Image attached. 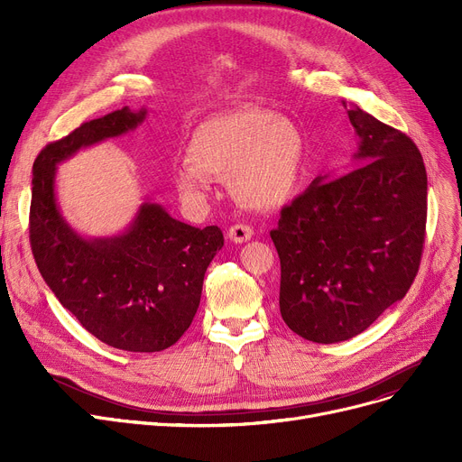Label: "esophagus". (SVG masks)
<instances>
[{
  "label": "esophagus",
  "mask_w": 462,
  "mask_h": 462,
  "mask_svg": "<svg viewBox=\"0 0 462 462\" xmlns=\"http://www.w3.org/2000/svg\"><path fill=\"white\" fill-rule=\"evenodd\" d=\"M254 230L249 225H234L228 230V237L234 241V244H245L253 237Z\"/></svg>",
  "instance_id": "obj_1"
}]
</instances>
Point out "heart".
Listing matches in <instances>:
<instances>
[{
  "label": "heart",
  "instance_id": "heart-1",
  "mask_svg": "<svg viewBox=\"0 0 462 462\" xmlns=\"http://www.w3.org/2000/svg\"><path fill=\"white\" fill-rule=\"evenodd\" d=\"M303 162L305 138L294 121L245 105L211 116L192 131L174 180L185 199L202 202L211 189L209 175L228 178L241 206L273 209L292 199Z\"/></svg>",
  "mask_w": 462,
  "mask_h": 462
}]
</instances>
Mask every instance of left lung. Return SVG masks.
Listing matches in <instances>:
<instances>
[{
  "instance_id": "8db88e82",
  "label": "left lung",
  "mask_w": 462,
  "mask_h": 462,
  "mask_svg": "<svg viewBox=\"0 0 462 462\" xmlns=\"http://www.w3.org/2000/svg\"><path fill=\"white\" fill-rule=\"evenodd\" d=\"M348 117L356 168L335 180L319 176L282 208L270 234L281 258V317L322 345L348 341L402 300L425 244L427 172L418 145L357 106Z\"/></svg>"
}]
</instances>
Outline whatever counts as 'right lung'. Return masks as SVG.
<instances>
[{
    "mask_svg": "<svg viewBox=\"0 0 462 462\" xmlns=\"http://www.w3.org/2000/svg\"><path fill=\"white\" fill-rule=\"evenodd\" d=\"M145 114L125 106L48 143L32 180L30 241L44 282L82 328L127 352H161L178 343L200 305L208 265L225 245L218 226L194 228L152 202L110 237H84L65 221L56 200L58 164L136 129Z\"/></svg>",
    "mask_w": 462,
    "mask_h": 462,
    "instance_id": "right-lung-1",
    "label": "right lung"
}]
</instances>
